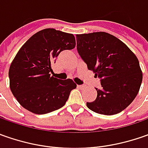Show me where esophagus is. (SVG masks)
<instances>
[{
  "instance_id": "34e87169",
  "label": "esophagus",
  "mask_w": 148,
  "mask_h": 148,
  "mask_svg": "<svg viewBox=\"0 0 148 148\" xmlns=\"http://www.w3.org/2000/svg\"><path fill=\"white\" fill-rule=\"evenodd\" d=\"M85 87L84 86H82V85H77V88H79V89H83Z\"/></svg>"
}]
</instances>
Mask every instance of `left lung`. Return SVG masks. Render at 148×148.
Instances as JSON below:
<instances>
[{"mask_svg":"<svg viewBox=\"0 0 148 148\" xmlns=\"http://www.w3.org/2000/svg\"><path fill=\"white\" fill-rule=\"evenodd\" d=\"M77 49L95 77L100 79L97 97L86 105L95 113L113 115L126 109L138 93L143 73L135 54L105 32L77 34Z\"/></svg>","mask_w":148,"mask_h":148,"instance_id":"left-lung-1","label":"left lung"}]
</instances>
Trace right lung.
<instances>
[{"label": "right lung", "instance_id": "obj_1", "mask_svg": "<svg viewBox=\"0 0 148 148\" xmlns=\"http://www.w3.org/2000/svg\"><path fill=\"white\" fill-rule=\"evenodd\" d=\"M75 46L73 34L45 29L20 48L10 66L9 78L12 94L25 109L44 114L65 105L77 85L71 79L62 81L51 76V66L62 51Z\"/></svg>", "mask_w": 148, "mask_h": 148}]
</instances>
